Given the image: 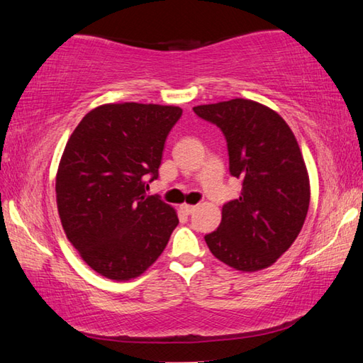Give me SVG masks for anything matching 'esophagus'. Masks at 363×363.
I'll return each mask as SVG.
<instances>
[{"label": "esophagus", "instance_id": "obj_1", "mask_svg": "<svg viewBox=\"0 0 363 363\" xmlns=\"http://www.w3.org/2000/svg\"><path fill=\"white\" fill-rule=\"evenodd\" d=\"M195 208L196 206H194V204H187V203L181 204V211H182V213H186V214H192L194 211H195Z\"/></svg>", "mask_w": 363, "mask_h": 363}]
</instances>
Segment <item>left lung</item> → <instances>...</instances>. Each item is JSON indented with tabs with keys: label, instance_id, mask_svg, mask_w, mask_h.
<instances>
[{
	"label": "left lung",
	"instance_id": "obj_1",
	"mask_svg": "<svg viewBox=\"0 0 363 363\" xmlns=\"http://www.w3.org/2000/svg\"><path fill=\"white\" fill-rule=\"evenodd\" d=\"M194 111L222 130L230 174L242 181L240 199L223 204L219 228L204 241L216 259L240 272L272 267L298 236L311 199L292 130L276 111L245 98Z\"/></svg>",
	"mask_w": 363,
	"mask_h": 363
}]
</instances>
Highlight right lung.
<instances>
[{
  "label": "right lung",
  "mask_w": 363,
  "mask_h": 363,
  "mask_svg": "<svg viewBox=\"0 0 363 363\" xmlns=\"http://www.w3.org/2000/svg\"><path fill=\"white\" fill-rule=\"evenodd\" d=\"M177 106L101 104L79 122L58 164L57 208L67 238L108 279L138 278L159 259L179 219L146 195L159 177Z\"/></svg>",
  "instance_id": "add662e5"
}]
</instances>
